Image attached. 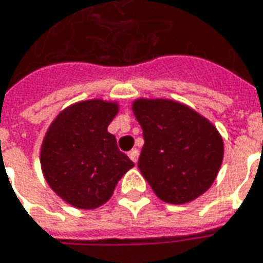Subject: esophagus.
I'll return each instance as SVG.
<instances>
[{
    "label": "esophagus",
    "instance_id": "1",
    "mask_svg": "<svg viewBox=\"0 0 263 263\" xmlns=\"http://www.w3.org/2000/svg\"><path fill=\"white\" fill-rule=\"evenodd\" d=\"M128 157L131 158L134 162H137L138 158H139V151H138L137 148H134V149H131L128 152Z\"/></svg>",
    "mask_w": 263,
    "mask_h": 263
}]
</instances>
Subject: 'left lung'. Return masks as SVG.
I'll list each match as a JSON object with an SVG mask.
<instances>
[{
	"mask_svg": "<svg viewBox=\"0 0 263 263\" xmlns=\"http://www.w3.org/2000/svg\"><path fill=\"white\" fill-rule=\"evenodd\" d=\"M132 111L145 144L138 168L159 199L186 203L214 183L223 141L208 119L171 100H137Z\"/></svg>",
	"mask_w": 263,
	"mask_h": 263,
	"instance_id": "left-lung-1",
	"label": "left lung"
}]
</instances>
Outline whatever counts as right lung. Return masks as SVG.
Segmentation results:
<instances>
[{"instance_id": "1", "label": "right lung", "mask_w": 263, "mask_h": 263, "mask_svg": "<svg viewBox=\"0 0 263 263\" xmlns=\"http://www.w3.org/2000/svg\"><path fill=\"white\" fill-rule=\"evenodd\" d=\"M117 112V102H77L54 119L44 138V176L55 194L75 208L95 209L105 203L134 166L106 129Z\"/></svg>"}]
</instances>
